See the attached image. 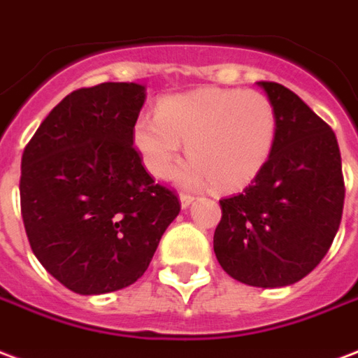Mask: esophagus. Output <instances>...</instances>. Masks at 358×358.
<instances>
[{
  "instance_id": "esophagus-1",
  "label": "esophagus",
  "mask_w": 358,
  "mask_h": 358,
  "mask_svg": "<svg viewBox=\"0 0 358 358\" xmlns=\"http://www.w3.org/2000/svg\"><path fill=\"white\" fill-rule=\"evenodd\" d=\"M179 200H181L182 208H189V206L194 202V196L189 194V192H181V194H179Z\"/></svg>"
}]
</instances>
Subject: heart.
<instances>
[{
	"mask_svg": "<svg viewBox=\"0 0 358 358\" xmlns=\"http://www.w3.org/2000/svg\"><path fill=\"white\" fill-rule=\"evenodd\" d=\"M276 129L275 104L262 91L200 87L164 96L156 114H141L131 141L156 179L173 173L187 143L190 160L179 169V181L238 190L265 169Z\"/></svg>",
	"mask_w": 358,
	"mask_h": 358,
	"instance_id": "heart-1",
	"label": "heart"
}]
</instances>
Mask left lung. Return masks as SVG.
I'll use <instances>...</instances> for the list:
<instances>
[{"label":"left lung","mask_w":358,"mask_h":358,"mask_svg":"<svg viewBox=\"0 0 358 358\" xmlns=\"http://www.w3.org/2000/svg\"><path fill=\"white\" fill-rule=\"evenodd\" d=\"M278 129L267 166L236 196L221 198L213 252L227 275L257 288L288 286L322 262L345 200L332 127L275 82H259Z\"/></svg>","instance_id":"8db88e82"}]
</instances>
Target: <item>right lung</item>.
Returning <instances> with one entry per match:
<instances>
[{"label": "right lung", "mask_w": 358, "mask_h": 358, "mask_svg": "<svg viewBox=\"0 0 358 358\" xmlns=\"http://www.w3.org/2000/svg\"><path fill=\"white\" fill-rule=\"evenodd\" d=\"M143 103L139 83L72 91L22 152L20 213L30 248L76 294H108L141 278L181 211L133 147Z\"/></svg>", "instance_id": "right-lung-1"}]
</instances>
